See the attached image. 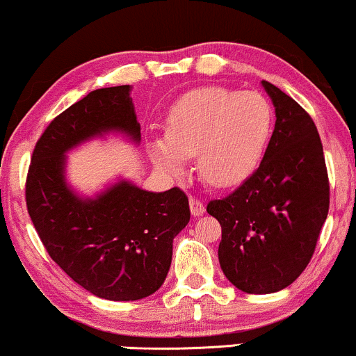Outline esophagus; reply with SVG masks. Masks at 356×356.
<instances>
[{
  "mask_svg": "<svg viewBox=\"0 0 356 356\" xmlns=\"http://www.w3.org/2000/svg\"><path fill=\"white\" fill-rule=\"evenodd\" d=\"M189 206H191V213H193V216H201V214L204 213V204H202L201 199L191 197Z\"/></svg>",
  "mask_w": 356,
  "mask_h": 356,
  "instance_id": "34e87169",
  "label": "esophagus"
}]
</instances>
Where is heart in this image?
Masks as SVG:
<instances>
[{
	"instance_id": "b5f03b06",
	"label": "heart",
	"mask_w": 356,
	"mask_h": 356,
	"mask_svg": "<svg viewBox=\"0 0 356 356\" xmlns=\"http://www.w3.org/2000/svg\"><path fill=\"white\" fill-rule=\"evenodd\" d=\"M273 113L259 92L209 86L187 92L170 108L165 135L147 142L152 162L163 174L186 172L187 157H197L201 177L228 187L247 179L264 157Z\"/></svg>"
}]
</instances>
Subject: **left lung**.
Masks as SVG:
<instances>
[{
	"instance_id": "obj_1",
	"label": "left lung",
	"mask_w": 356,
	"mask_h": 356,
	"mask_svg": "<svg viewBox=\"0 0 356 356\" xmlns=\"http://www.w3.org/2000/svg\"><path fill=\"white\" fill-rule=\"evenodd\" d=\"M275 128L259 169L208 213L221 225L218 248L226 279L247 294L291 286L309 264L330 209L323 143L302 108L261 81Z\"/></svg>"
}]
</instances>
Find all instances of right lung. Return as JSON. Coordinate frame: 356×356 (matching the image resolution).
<instances>
[{
    "label": "right lung",
    "mask_w": 356,
    "mask_h": 356,
    "mask_svg": "<svg viewBox=\"0 0 356 356\" xmlns=\"http://www.w3.org/2000/svg\"><path fill=\"white\" fill-rule=\"evenodd\" d=\"M130 86L91 91L52 120L35 145L26 175V208L50 259L74 282L108 300H138L159 291L172 261V241L189 222L179 187L150 193L118 181L96 197L65 182V154L120 131L140 142Z\"/></svg>",
    "instance_id": "add662e5"
}]
</instances>
